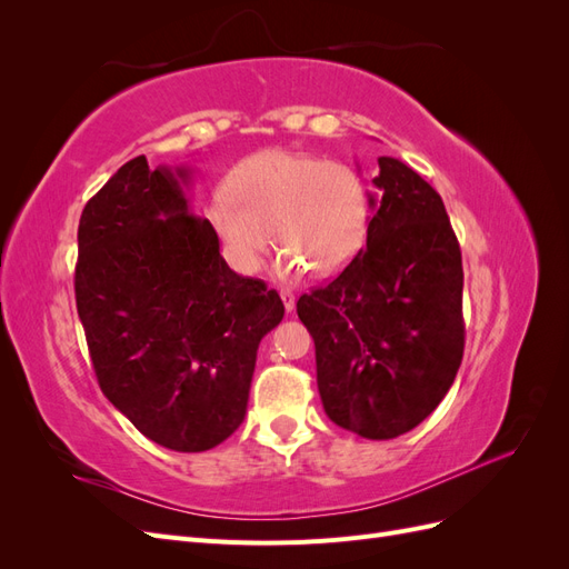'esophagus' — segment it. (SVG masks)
Here are the masks:
<instances>
[{
    "label": "esophagus",
    "mask_w": 569,
    "mask_h": 569,
    "mask_svg": "<svg viewBox=\"0 0 569 569\" xmlns=\"http://www.w3.org/2000/svg\"><path fill=\"white\" fill-rule=\"evenodd\" d=\"M280 299H282V303H284V311H287V313L295 311L297 299H295V295H291L289 289H282V291H280Z\"/></svg>",
    "instance_id": "esophagus-1"
}]
</instances>
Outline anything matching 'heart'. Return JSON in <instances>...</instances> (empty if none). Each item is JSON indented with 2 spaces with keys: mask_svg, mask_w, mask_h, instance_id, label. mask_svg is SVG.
Segmentation results:
<instances>
[{
  "mask_svg": "<svg viewBox=\"0 0 569 569\" xmlns=\"http://www.w3.org/2000/svg\"><path fill=\"white\" fill-rule=\"evenodd\" d=\"M228 192H218L206 218L228 263L256 274L272 244L282 247L274 274L299 278L311 268L332 274L363 247L370 218L368 184L341 161L313 153L266 149L237 163Z\"/></svg>",
  "mask_w": 569,
  "mask_h": 569,
  "instance_id": "b5f03b06",
  "label": "heart"
}]
</instances>
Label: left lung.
Here are the masks:
<instances>
[{"label":"left lung","mask_w":569,"mask_h":569,"mask_svg":"<svg viewBox=\"0 0 569 569\" xmlns=\"http://www.w3.org/2000/svg\"><path fill=\"white\" fill-rule=\"evenodd\" d=\"M372 178L366 249L297 313L316 341L318 391L335 425L396 439L449 393L462 360V261L435 187L393 157Z\"/></svg>","instance_id":"8db88e82"}]
</instances>
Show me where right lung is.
<instances>
[{
  "label": "right lung",
  "mask_w": 569,
  "mask_h": 569,
  "mask_svg": "<svg viewBox=\"0 0 569 569\" xmlns=\"http://www.w3.org/2000/svg\"><path fill=\"white\" fill-rule=\"evenodd\" d=\"M192 166H120L78 226L76 303L107 399L163 449L209 451L244 422L256 351L284 306L237 274L187 197Z\"/></svg>",
  "instance_id": "add662e5"
}]
</instances>
